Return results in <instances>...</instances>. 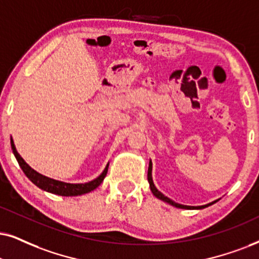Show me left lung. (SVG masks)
<instances>
[{"mask_svg": "<svg viewBox=\"0 0 259 259\" xmlns=\"http://www.w3.org/2000/svg\"><path fill=\"white\" fill-rule=\"evenodd\" d=\"M148 182H149V186H150V190H152L153 195L155 196V197H158L159 199H161L163 202H167L169 204L173 205V207L176 208H182V209H203V208H207L209 205L214 204L215 202H211V203H208V204H204V205H198V207H190V205H184V204H179V203H176L175 201H172V199H169L168 197H166L165 195L161 194V192L159 191L158 189L155 188V185H154L153 183V178H152V161L149 162V167H148Z\"/></svg>", "mask_w": 259, "mask_h": 259, "instance_id": "obj_1", "label": "left lung"}]
</instances>
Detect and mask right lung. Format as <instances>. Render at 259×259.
Here are the masks:
<instances>
[{
  "mask_svg": "<svg viewBox=\"0 0 259 259\" xmlns=\"http://www.w3.org/2000/svg\"><path fill=\"white\" fill-rule=\"evenodd\" d=\"M11 146H12L13 153H14L15 158L18 160L19 165H20L21 169L24 171L26 177H27L29 181L33 183V184L37 185L38 188H40L41 190H45V191L51 192V194H55V195L78 196V195H83V194H87V192L93 191V190L97 189L98 186L101 184V182L104 181V178H105L107 173V168H109V163H107L103 173H101L98 178L93 179L92 182L83 183V184H70V183H64V182L56 181V179H51L49 178V177H45L40 175V173H38L37 171H34L33 168L29 167L27 163H26L25 160L21 158L20 154L18 153L13 139H11Z\"/></svg>",
  "mask_w": 259,
  "mask_h": 259,
  "instance_id": "obj_1",
  "label": "right lung"
}]
</instances>
